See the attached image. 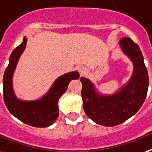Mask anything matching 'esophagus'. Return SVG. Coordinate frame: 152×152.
Masks as SVG:
<instances>
[{
  "label": "esophagus",
  "instance_id": "1",
  "mask_svg": "<svg viewBox=\"0 0 152 152\" xmlns=\"http://www.w3.org/2000/svg\"><path fill=\"white\" fill-rule=\"evenodd\" d=\"M77 69H78L79 72H80V75H84V74L86 73L87 68H85L84 66H79L78 68H77Z\"/></svg>",
  "mask_w": 152,
  "mask_h": 152
}]
</instances>
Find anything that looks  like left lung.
I'll return each instance as SVG.
<instances>
[{
    "label": "left lung",
    "instance_id": "8db88e82",
    "mask_svg": "<svg viewBox=\"0 0 152 152\" xmlns=\"http://www.w3.org/2000/svg\"><path fill=\"white\" fill-rule=\"evenodd\" d=\"M119 45L133 64L132 75L127 83L112 94H104L89 79L80 78L84 112L96 124L105 127L119 125L134 115L145 100L149 84L140 47L128 37L121 39Z\"/></svg>",
    "mask_w": 152,
    "mask_h": 152
}]
</instances>
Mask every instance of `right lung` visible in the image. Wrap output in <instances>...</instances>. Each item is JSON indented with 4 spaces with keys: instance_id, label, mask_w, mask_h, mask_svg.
I'll return each instance as SVG.
<instances>
[{
    "instance_id": "add662e5",
    "label": "right lung",
    "mask_w": 152,
    "mask_h": 152,
    "mask_svg": "<svg viewBox=\"0 0 152 152\" xmlns=\"http://www.w3.org/2000/svg\"><path fill=\"white\" fill-rule=\"evenodd\" d=\"M26 37L23 42L12 51L3 77V95L4 104L12 115L26 124L36 127H49L59 116L58 101L67 91L69 82L77 80V71L70 72L56 80L47 93L34 100L18 99L13 90L12 79L17 63L27 45Z\"/></svg>"
}]
</instances>
